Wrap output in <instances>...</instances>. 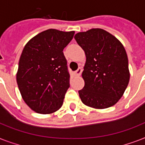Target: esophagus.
Listing matches in <instances>:
<instances>
[{"instance_id": "1", "label": "esophagus", "mask_w": 145, "mask_h": 145, "mask_svg": "<svg viewBox=\"0 0 145 145\" xmlns=\"http://www.w3.org/2000/svg\"><path fill=\"white\" fill-rule=\"evenodd\" d=\"M82 71H83V68H82L81 67H80V68H78V69H77V71H75L74 74L77 75V76H80V75L81 74Z\"/></svg>"}]
</instances>
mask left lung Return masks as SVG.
<instances>
[{"label": "left lung", "instance_id": "8db88e82", "mask_svg": "<svg viewBox=\"0 0 145 145\" xmlns=\"http://www.w3.org/2000/svg\"><path fill=\"white\" fill-rule=\"evenodd\" d=\"M74 38L86 56L82 74L85 85L78 91L82 102L98 109L114 105L129 81L128 58L123 46L101 28L77 33Z\"/></svg>", "mask_w": 145, "mask_h": 145}]
</instances>
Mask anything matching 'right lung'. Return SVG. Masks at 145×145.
Listing matches in <instances>:
<instances>
[{"mask_svg": "<svg viewBox=\"0 0 145 145\" xmlns=\"http://www.w3.org/2000/svg\"><path fill=\"white\" fill-rule=\"evenodd\" d=\"M74 35L48 29L31 39L22 50L17 84L25 102L35 112L51 114L62 106L70 86L63 50Z\"/></svg>", "mask_w": 145, "mask_h": 145, "instance_id": "obj_1", "label": "right lung"}]
</instances>
